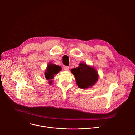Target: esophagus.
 <instances>
[{
	"label": "esophagus",
	"instance_id": "1",
	"mask_svg": "<svg viewBox=\"0 0 135 135\" xmlns=\"http://www.w3.org/2000/svg\"><path fill=\"white\" fill-rule=\"evenodd\" d=\"M64 70L66 71H68L69 69V67L68 66H64Z\"/></svg>",
	"mask_w": 135,
	"mask_h": 135
}]
</instances>
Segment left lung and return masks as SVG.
Wrapping results in <instances>:
<instances>
[{"label":"left lung","instance_id":"8db88e82","mask_svg":"<svg viewBox=\"0 0 135 135\" xmlns=\"http://www.w3.org/2000/svg\"><path fill=\"white\" fill-rule=\"evenodd\" d=\"M76 80L79 88L85 89L93 85L98 81V75L93 67L85 64H80L79 67L71 70Z\"/></svg>","mask_w":135,"mask_h":135}]
</instances>
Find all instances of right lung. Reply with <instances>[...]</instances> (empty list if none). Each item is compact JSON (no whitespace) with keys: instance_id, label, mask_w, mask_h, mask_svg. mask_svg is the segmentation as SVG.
<instances>
[{"instance_id":"right-lung-1","label":"right lung","mask_w":135,"mask_h":135,"mask_svg":"<svg viewBox=\"0 0 135 135\" xmlns=\"http://www.w3.org/2000/svg\"><path fill=\"white\" fill-rule=\"evenodd\" d=\"M61 70V67L52 64H49L47 66L46 71L45 72V76L46 80L52 79L54 75L57 74L59 71ZM49 83L51 84L52 81H49Z\"/></svg>"}]
</instances>
